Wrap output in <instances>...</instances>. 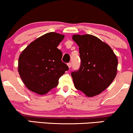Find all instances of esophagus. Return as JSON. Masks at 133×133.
I'll return each mask as SVG.
<instances>
[{
    "instance_id": "1",
    "label": "esophagus",
    "mask_w": 133,
    "mask_h": 133,
    "mask_svg": "<svg viewBox=\"0 0 133 133\" xmlns=\"http://www.w3.org/2000/svg\"><path fill=\"white\" fill-rule=\"evenodd\" d=\"M68 66L69 67V68H71V66H72V64H71V62H69V63H68Z\"/></svg>"
}]
</instances>
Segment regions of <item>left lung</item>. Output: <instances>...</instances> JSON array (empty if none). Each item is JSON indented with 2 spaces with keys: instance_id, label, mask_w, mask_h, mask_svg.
Returning <instances> with one entry per match:
<instances>
[{
  "instance_id": "8db88e82",
  "label": "left lung",
  "mask_w": 133,
  "mask_h": 133,
  "mask_svg": "<svg viewBox=\"0 0 133 133\" xmlns=\"http://www.w3.org/2000/svg\"><path fill=\"white\" fill-rule=\"evenodd\" d=\"M79 47L81 64L71 76L75 88L88 97L98 95L112 83L117 74V58L108 44L90 34L72 36Z\"/></svg>"
}]
</instances>
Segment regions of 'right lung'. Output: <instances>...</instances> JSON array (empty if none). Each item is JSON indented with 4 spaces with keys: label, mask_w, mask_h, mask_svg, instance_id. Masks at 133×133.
<instances>
[{
    "label": "right lung",
    "mask_w": 133,
    "mask_h": 133,
    "mask_svg": "<svg viewBox=\"0 0 133 133\" xmlns=\"http://www.w3.org/2000/svg\"><path fill=\"white\" fill-rule=\"evenodd\" d=\"M64 36L49 32L27 45L20 54L18 72L27 89L40 95L56 88L59 79L69 69L62 62V52L57 48Z\"/></svg>",
    "instance_id": "1"
}]
</instances>
